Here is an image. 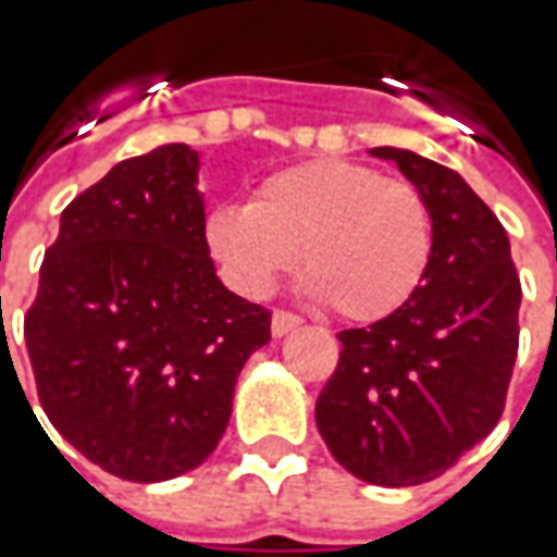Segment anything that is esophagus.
Segmentation results:
<instances>
[{
	"mask_svg": "<svg viewBox=\"0 0 557 557\" xmlns=\"http://www.w3.org/2000/svg\"><path fill=\"white\" fill-rule=\"evenodd\" d=\"M301 325H304L301 315L286 313V310H274V315H271V334H274V337H286V334L298 331Z\"/></svg>",
	"mask_w": 557,
	"mask_h": 557,
	"instance_id": "34e87169",
	"label": "esophagus"
}]
</instances>
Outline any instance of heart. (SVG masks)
<instances>
[{
	"label": "heart",
	"mask_w": 557,
	"mask_h": 557,
	"mask_svg": "<svg viewBox=\"0 0 557 557\" xmlns=\"http://www.w3.org/2000/svg\"><path fill=\"white\" fill-rule=\"evenodd\" d=\"M206 242L250 298L298 262L307 292L351 322L406 307L432 256V218L414 184L358 160L319 158L271 172L253 202H226L206 220Z\"/></svg>",
	"instance_id": "b5f03b06"
}]
</instances>
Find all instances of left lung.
<instances>
[{
    "mask_svg": "<svg viewBox=\"0 0 557 557\" xmlns=\"http://www.w3.org/2000/svg\"><path fill=\"white\" fill-rule=\"evenodd\" d=\"M394 160L426 199L432 256L397 313L339 331L315 426L339 466L375 486L435 480L502 418L519 349V274L507 232L459 172L409 148Z\"/></svg>",
    "mask_w": 557,
    "mask_h": 557,
    "instance_id": "obj_1",
    "label": "left lung"
}]
</instances>
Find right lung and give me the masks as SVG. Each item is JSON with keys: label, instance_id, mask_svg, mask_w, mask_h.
Instances as JSON below:
<instances>
[{"label": "right lung", "instance_id": "obj_1", "mask_svg": "<svg viewBox=\"0 0 557 557\" xmlns=\"http://www.w3.org/2000/svg\"><path fill=\"white\" fill-rule=\"evenodd\" d=\"M196 184L184 143L115 163L62 211L23 325L44 414L134 483L206 462L244 363L271 339L265 307L220 283Z\"/></svg>", "mask_w": 557, "mask_h": 557}]
</instances>
